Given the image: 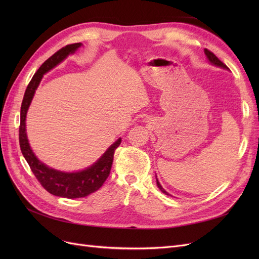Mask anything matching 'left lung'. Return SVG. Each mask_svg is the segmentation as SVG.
<instances>
[{"instance_id":"8db88e82","label":"left lung","mask_w":259,"mask_h":259,"mask_svg":"<svg viewBox=\"0 0 259 259\" xmlns=\"http://www.w3.org/2000/svg\"><path fill=\"white\" fill-rule=\"evenodd\" d=\"M204 54H205V56H206L207 60H208L213 66H216V67H219V68H223V69H226V70H229L228 67H227L225 64H223V62H222L221 60H219V59L215 56V55H214L213 53H211V52H209L208 50L205 49V50H204ZM155 179H156V185H158L159 189H160L163 193H165L166 195H170L168 192H166L165 190L163 189V187H162L161 184L159 183V180H158V178H156V176H155Z\"/></svg>"}]
</instances>
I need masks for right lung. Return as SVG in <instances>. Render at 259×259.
<instances>
[{
	"instance_id": "1",
	"label": "right lung",
	"mask_w": 259,
	"mask_h": 259,
	"mask_svg": "<svg viewBox=\"0 0 259 259\" xmlns=\"http://www.w3.org/2000/svg\"><path fill=\"white\" fill-rule=\"evenodd\" d=\"M81 46L82 43L67 45L43 62V65L37 69V71L27 86L20 109L19 144L23 158L26 159L32 173L44 187L45 190L56 195V197L67 199L84 198L86 195L97 191L103 186L109 174H110L115 149L120 146L122 140L119 138L116 142H114L91 166L79 171H72V173L61 171L48 166L36 158V155L30 147L26 132V119L28 109L33 99L37 86L40 85L45 73H48L52 69L58 66L69 55L74 54Z\"/></svg>"
}]
</instances>
